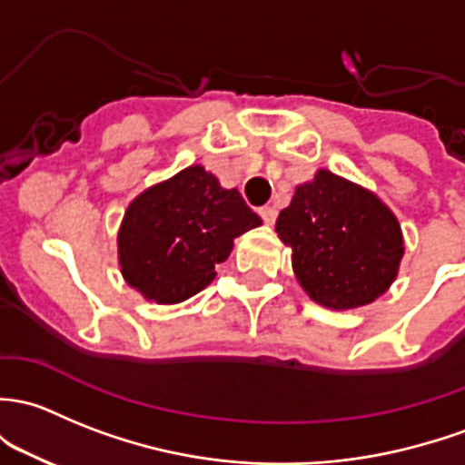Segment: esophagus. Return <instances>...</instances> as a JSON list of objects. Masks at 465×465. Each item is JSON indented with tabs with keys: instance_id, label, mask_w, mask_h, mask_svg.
Returning <instances> with one entry per match:
<instances>
[{
	"instance_id": "1",
	"label": "esophagus",
	"mask_w": 465,
	"mask_h": 465,
	"mask_svg": "<svg viewBox=\"0 0 465 465\" xmlns=\"http://www.w3.org/2000/svg\"><path fill=\"white\" fill-rule=\"evenodd\" d=\"M258 213H261V218L265 220L267 224H273L276 223V216H278V212L273 207H261L258 209Z\"/></svg>"
}]
</instances>
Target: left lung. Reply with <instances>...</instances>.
<instances>
[{"label":"left lung","instance_id":"left-lung-1","mask_svg":"<svg viewBox=\"0 0 465 465\" xmlns=\"http://www.w3.org/2000/svg\"><path fill=\"white\" fill-rule=\"evenodd\" d=\"M276 232L294 249L292 267L302 290L331 310L379 298L392 285L403 256L394 213L374 193L325 169L296 189Z\"/></svg>","mask_w":465,"mask_h":465}]
</instances>
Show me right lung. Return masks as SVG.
<instances>
[{
	"mask_svg": "<svg viewBox=\"0 0 465 465\" xmlns=\"http://www.w3.org/2000/svg\"><path fill=\"white\" fill-rule=\"evenodd\" d=\"M261 223L236 189L189 167L129 204L117 233L122 273L149 301H187L216 278L233 238Z\"/></svg>",
	"mask_w": 465,
	"mask_h": 465,
	"instance_id": "1",
	"label": "right lung"
}]
</instances>
